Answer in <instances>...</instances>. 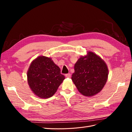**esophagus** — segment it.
Masks as SVG:
<instances>
[{
    "instance_id": "1",
    "label": "esophagus",
    "mask_w": 132,
    "mask_h": 132,
    "mask_svg": "<svg viewBox=\"0 0 132 132\" xmlns=\"http://www.w3.org/2000/svg\"><path fill=\"white\" fill-rule=\"evenodd\" d=\"M70 75H71V74H70V73L66 74H65V77H66L67 78H70Z\"/></svg>"
}]
</instances>
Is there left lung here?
Segmentation results:
<instances>
[{
  "label": "left lung",
  "mask_w": 132,
  "mask_h": 132,
  "mask_svg": "<svg viewBox=\"0 0 132 132\" xmlns=\"http://www.w3.org/2000/svg\"><path fill=\"white\" fill-rule=\"evenodd\" d=\"M71 79L78 91L85 96H93L100 92L107 80L109 70L98 55L88 52L76 62Z\"/></svg>",
  "instance_id": "8db88e82"
}]
</instances>
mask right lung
I'll return each mask as SVG.
<instances>
[{
  "instance_id": "obj_1",
  "label": "right lung",
  "mask_w": 132,
  "mask_h": 132,
  "mask_svg": "<svg viewBox=\"0 0 132 132\" xmlns=\"http://www.w3.org/2000/svg\"><path fill=\"white\" fill-rule=\"evenodd\" d=\"M27 81L33 93L42 98L55 93L65 79L61 69L51 58L39 56L32 61L27 73Z\"/></svg>"
}]
</instances>
